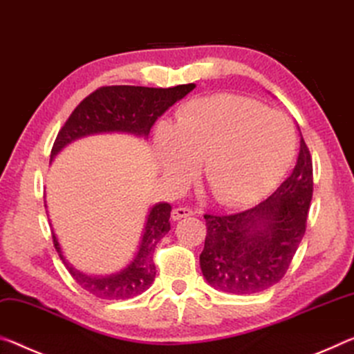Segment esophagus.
Masks as SVG:
<instances>
[{
    "instance_id": "esophagus-1",
    "label": "esophagus",
    "mask_w": 354,
    "mask_h": 354,
    "mask_svg": "<svg viewBox=\"0 0 354 354\" xmlns=\"http://www.w3.org/2000/svg\"><path fill=\"white\" fill-rule=\"evenodd\" d=\"M192 214H194V211L190 209V207H186V206H179V207H175V209L171 211L173 221H181V218L189 217Z\"/></svg>"
}]
</instances>
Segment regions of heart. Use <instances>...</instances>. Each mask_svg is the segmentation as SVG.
Instances as JSON below:
<instances>
[{
	"instance_id": "heart-1",
	"label": "heart",
	"mask_w": 354,
	"mask_h": 354,
	"mask_svg": "<svg viewBox=\"0 0 354 354\" xmlns=\"http://www.w3.org/2000/svg\"><path fill=\"white\" fill-rule=\"evenodd\" d=\"M156 153L167 175H201L217 203L243 206L276 186L295 159L296 131L287 115L241 96H214L184 105L173 127L156 133Z\"/></svg>"
}]
</instances>
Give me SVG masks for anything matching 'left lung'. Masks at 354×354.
<instances>
[{"mask_svg":"<svg viewBox=\"0 0 354 354\" xmlns=\"http://www.w3.org/2000/svg\"><path fill=\"white\" fill-rule=\"evenodd\" d=\"M299 143L293 171L265 201L236 214H205L200 268L211 287L252 295L285 276L306 233L313 194L310 151L302 137Z\"/></svg>","mask_w":354,"mask_h":354,"instance_id":"1","label":"left lung"}]
</instances>
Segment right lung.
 I'll return each mask as SVG.
<instances>
[{
    "mask_svg": "<svg viewBox=\"0 0 354 354\" xmlns=\"http://www.w3.org/2000/svg\"><path fill=\"white\" fill-rule=\"evenodd\" d=\"M194 88V83H189L173 88L116 85L96 89L75 106L59 129L50 162L69 143L93 133L127 132L148 138L157 118ZM170 212L171 206L168 203H157L151 207L136 257L124 269L111 276H86L78 271L66 260L58 238L52 232L53 245L71 276L88 293L100 299H131L147 291L154 282V249L170 230Z\"/></svg>",
    "mask_w": 354,
    "mask_h": 354,
    "instance_id": "1",
    "label": "right lung"
}]
</instances>
